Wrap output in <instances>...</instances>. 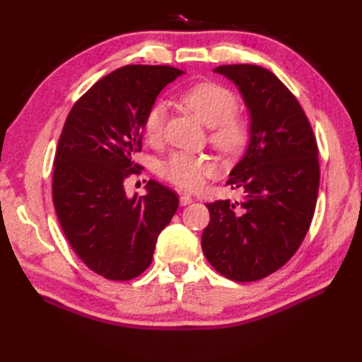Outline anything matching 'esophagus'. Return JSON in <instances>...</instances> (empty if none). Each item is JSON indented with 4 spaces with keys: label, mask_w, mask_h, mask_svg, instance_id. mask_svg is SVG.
<instances>
[{
    "label": "esophagus",
    "mask_w": 362,
    "mask_h": 362,
    "mask_svg": "<svg viewBox=\"0 0 362 362\" xmlns=\"http://www.w3.org/2000/svg\"><path fill=\"white\" fill-rule=\"evenodd\" d=\"M191 202H193V197H191L189 194H182V196H180V205H182V206L189 205Z\"/></svg>",
    "instance_id": "34e87169"
}]
</instances>
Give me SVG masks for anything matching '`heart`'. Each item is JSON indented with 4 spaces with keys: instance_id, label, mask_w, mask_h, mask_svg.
I'll return each mask as SVG.
<instances>
[{
    "instance_id": "b5f03b06",
    "label": "heart",
    "mask_w": 362,
    "mask_h": 362,
    "mask_svg": "<svg viewBox=\"0 0 362 362\" xmlns=\"http://www.w3.org/2000/svg\"><path fill=\"white\" fill-rule=\"evenodd\" d=\"M182 103L193 112L197 119L210 130L211 143L224 152L240 149L247 140L249 127L243 118L235 117L236 98L232 91L214 82H204L191 87L182 95ZM166 117L165 105L153 104L144 119V132L148 138H158ZM163 175L175 185L185 189H196L205 177L214 173L213 161L189 153H174L163 165Z\"/></svg>"
}]
</instances>
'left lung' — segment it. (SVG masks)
Returning a JSON list of instances; mask_svg holds the SVG:
<instances>
[{
  "instance_id": "left-lung-1",
  "label": "left lung",
  "mask_w": 362,
  "mask_h": 362,
  "mask_svg": "<svg viewBox=\"0 0 362 362\" xmlns=\"http://www.w3.org/2000/svg\"><path fill=\"white\" fill-rule=\"evenodd\" d=\"M249 113V140L227 185L241 202L206 204L202 250L216 271L255 281L280 269L308 232L319 191L317 143L294 95L258 65H222Z\"/></svg>"
}]
</instances>
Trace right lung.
<instances>
[{"instance_id":"right-lung-1","label":"right lung","mask_w":362,"mask_h":362,"mask_svg":"<svg viewBox=\"0 0 362 362\" xmlns=\"http://www.w3.org/2000/svg\"><path fill=\"white\" fill-rule=\"evenodd\" d=\"M183 71L126 65L98 81L68 113L52 173V201L73 250L109 280H130L152 263L157 238L179 197L156 180L129 197L144 119L160 91Z\"/></svg>"}]
</instances>
